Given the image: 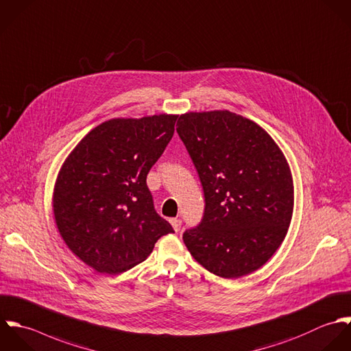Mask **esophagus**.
<instances>
[{"instance_id": "34e87169", "label": "esophagus", "mask_w": 351, "mask_h": 351, "mask_svg": "<svg viewBox=\"0 0 351 351\" xmlns=\"http://www.w3.org/2000/svg\"><path fill=\"white\" fill-rule=\"evenodd\" d=\"M170 223H171V226H173L174 232H180V229H181V225H182L181 219H178V218H174V219H171V221H170Z\"/></svg>"}]
</instances>
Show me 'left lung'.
Wrapping results in <instances>:
<instances>
[{"mask_svg": "<svg viewBox=\"0 0 351 351\" xmlns=\"http://www.w3.org/2000/svg\"><path fill=\"white\" fill-rule=\"evenodd\" d=\"M177 125L206 200L200 225L182 237L188 250L222 278L258 269L291 222L294 186L283 152L261 126L229 110L185 113Z\"/></svg>", "mask_w": 351, "mask_h": 351, "instance_id": "8db88e82", "label": "left lung"}]
</instances>
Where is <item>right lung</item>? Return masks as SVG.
<instances>
[{
    "label": "right lung",
    "instance_id": "obj_1",
    "mask_svg": "<svg viewBox=\"0 0 351 351\" xmlns=\"http://www.w3.org/2000/svg\"><path fill=\"white\" fill-rule=\"evenodd\" d=\"M178 116L113 118L87 133L65 159L53 193L68 247L101 274L144 261L171 225L154 208L147 174L174 134Z\"/></svg>",
    "mask_w": 351,
    "mask_h": 351
}]
</instances>
